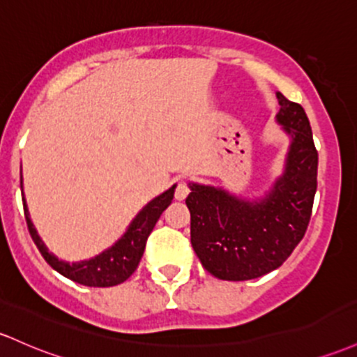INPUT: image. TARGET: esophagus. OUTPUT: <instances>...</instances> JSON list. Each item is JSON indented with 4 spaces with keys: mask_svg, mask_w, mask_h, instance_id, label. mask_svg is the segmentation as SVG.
Masks as SVG:
<instances>
[{
    "mask_svg": "<svg viewBox=\"0 0 357 357\" xmlns=\"http://www.w3.org/2000/svg\"><path fill=\"white\" fill-rule=\"evenodd\" d=\"M188 193H190V185H188V181H185V179H179L174 191L176 199H185L188 197Z\"/></svg>",
    "mask_w": 357,
    "mask_h": 357,
    "instance_id": "34e87169",
    "label": "esophagus"
}]
</instances>
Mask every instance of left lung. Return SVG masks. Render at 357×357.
Masks as SVG:
<instances>
[{
	"label": "left lung",
	"instance_id": "8db88e82",
	"mask_svg": "<svg viewBox=\"0 0 357 357\" xmlns=\"http://www.w3.org/2000/svg\"><path fill=\"white\" fill-rule=\"evenodd\" d=\"M276 121L289 146L281 176L259 198H242L220 186L190 183L191 245L218 280L245 281L274 271L307 232L317 191V154L307 113L276 93Z\"/></svg>",
	"mask_w": 357,
	"mask_h": 357
}]
</instances>
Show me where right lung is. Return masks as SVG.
Instances as JSON below:
<instances>
[{
	"mask_svg": "<svg viewBox=\"0 0 357 357\" xmlns=\"http://www.w3.org/2000/svg\"><path fill=\"white\" fill-rule=\"evenodd\" d=\"M20 188H23V179L20 176ZM176 185H172L169 190L160 193L159 197L147 203L139 213L135 215L134 220L130 222L128 229L121 236L112 248L105 249L98 256L91 259L68 262L59 259L54 256L47 245L44 244L40 236L37 234V229L30 220L29 206H26L25 195L22 193L23 199V210H25V220L29 225V232L32 236L35 245L40 250L44 259L49 262L50 268L56 269L62 276L69 278V280L76 281V283L84 284V287H96V288H108L115 287V284L123 283L125 280L132 276L142 259L144 249H146L147 237L151 236L152 229L158 223L159 217L162 211L171 205L172 198H174Z\"/></svg>",
	"mask_w": 357,
	"mask_h": 357,
	"instance_id": "add662e5",
	"label": "right lung"
}]
</instances>
